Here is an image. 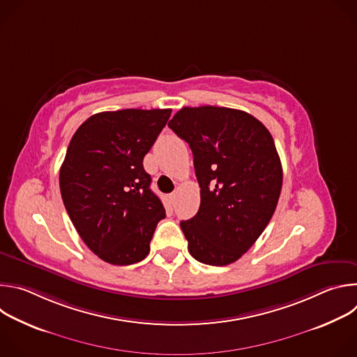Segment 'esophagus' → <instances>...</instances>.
<instances>
[{"mask_svg":"<svg viewBox=\"0 0 357 357\" xmlns=\"http://www.w3.org/2000/svg\"><path fill=\"white\" fill-rule=\"evenodd\" d=\"M176 196H178V195H176V192H172V193L169 195V202H171V205H172V206H175V203H176Z\"/></svg>","mask_w":357,"mask_h":357,"instance_id":"obj_1","label":"esophagus"}]
</instances>
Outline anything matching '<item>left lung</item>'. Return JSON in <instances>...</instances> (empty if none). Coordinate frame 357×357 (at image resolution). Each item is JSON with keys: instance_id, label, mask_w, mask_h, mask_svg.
I'll use <instances>...</instances> for the list:
<instances>
[{"instance_id": "8db88e82", "label": "left lung", "mask_w": 357, "mask_h": 357, "mask_svg": "<svg viewBox=\"0 0 357 357\" xmlns=\"http://www.w3.org/2000/svg\"><path fill=\"white\" fill-rule=\"evenodd\" d=\"M168 127L189 144L200 186L197 213L181 222L190 256L231 264L275 212L282 167L274 139L256 117L227 107H183Z\"/></svg>"}]
</instances>
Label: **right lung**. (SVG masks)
<instances>
[{
  "label": "right lung",
  "instance_id": "add662e5",
  "mask_svg": "<svg viewBox=\"0 0 357 357\" xmlns=\"http://www.w3.org/2000/svg\"><path fill=\"white\" fill-rule=\"evenodd\" d=\"M171 112L97 113L70 139L59 174L62 199L82 240L106 263L130 266L144 260L165 218L142 160Z\"/></svg>",
  "mask_w": 357,
  "mask_h": 357
}]
</instances>
